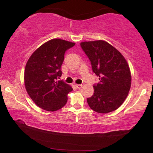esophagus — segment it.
Segmentation results:
<instances>
[{
    "label": "esophagus",
    "instance_id": "obj_1",
    "mask_svg": "<svg viewBox=\"0 0 153 153\" xmlns=\"http://www.w3.org/2000/svg\"><path fill=\"white\" fill-rule=\"evenodd\" d=\"M75 86H76L77 89H80V88H82V84H75Z\"/></svg>",
    "mask_w": 153,
    "mask_h": 153
}]
</instances>
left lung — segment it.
<instances>
[{
    "mask_svg": "<svg viewBox=\"0 0 153 153\" xmlns=\"http://www.w3.org/2000/svg\"><path fill=\"white\" fill-rule=\"evenodd\" d=\"M100 82L94 84V94L87 98L89 107L100 113H107L123 104L131 86V73L123 56L103 40L80 43Z\"/></svg>",
    "mask_w": 153,
    "mask_h": 153,
    "instance_id": "1",
    "label": "left lung"
}]
</instances>
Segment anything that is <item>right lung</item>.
Here are the masks:
<instances>
[{"mask_svg":"<svg viewBox=\"0 0 153 153\" xmlns=\"http://www.w3.org/2000/svg\"><path fill=\"white\" fill-rule=\"evenodd\" d=\"M76 43L53 39L33 52L25 68L24 83L27 94L36 105L48 111L63 107L72 88L62 80L61 67L64 55Z\"/></svg>","mask_w":153,"mask_h":153,"instance_id":"1","label":"right lung"}]
</instances>
